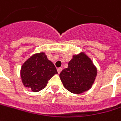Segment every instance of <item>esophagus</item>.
I'll return each mask as SVG.
<instances>
[{"mask_svg":"<svg viewBox=\"0 0 121 121\" xmlns=\"http://www.w3.org/2000/svg\"><path fill=\"white\" fill-rule=\"evenodd\" d=\"M62 70V68H57V72H58V74H60Z\"/></svg>","mask_w":121,"mask_h":121,"instance_id":"1","label":"esophagus"}]
</instances>
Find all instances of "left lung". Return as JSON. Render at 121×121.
Wrapping results in <instances>:
<instances>
[{"label": "left lung", "instance_id": "1", "mask_svg": "<svg viewBox=\"0 0 121 121\" xmlns=\"http://www.w3.org/2000/svg\"><path fill=\"white\" fill-rule=\"evenodd\" d=\"M96 76V67L84 53L73 55L68 63V67L60 74L64 87L75 94H81L89 90L92 87Z\"/></svg>", "mask_w": 121, "mask_h": 121}]
</instances>
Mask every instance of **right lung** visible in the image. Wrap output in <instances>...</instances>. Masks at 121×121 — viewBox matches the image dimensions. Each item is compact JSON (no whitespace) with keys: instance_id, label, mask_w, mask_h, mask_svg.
<instances>
[{"instance_id":"add662e5","label":"right lung","mask_w":121,"mask_h":121,"mask_svg":"<svg viewBox=\"0 0 121 121\" xmlns=\"http://www.w3.org/2000/svg\"><path fill=\"white\" fill-rule=\"evenodd\" d=\"M20 72L24 86L34 92L45 88L48 81L57 74L53 62L49 60L43 52L34 54L26 61Z\"/></svg>"}]
</instances>
